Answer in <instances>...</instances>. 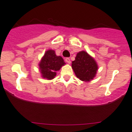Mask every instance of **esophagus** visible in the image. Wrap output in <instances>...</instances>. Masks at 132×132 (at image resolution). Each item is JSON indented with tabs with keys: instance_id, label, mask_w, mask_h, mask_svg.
Returning a JSON list of instances; mask_svg holds the SVG:
<instances>
[{
	"instance_id": "esophagus-1",
	"label": "esophagus",
	"mask_w": 132,
	"mask_h": 132,
	"mask_svg": "<svg viewBox=\"0 0 132 132\" xmlns=\"http://www.w3.org/2000/svg\"><path fill=\"white\" fill-rule=\"evenodd\" d=\"M65 60V62L67 63H69V64H70V58H66Z\"/></svg>"
}]
</instances>
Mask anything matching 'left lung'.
<instances>
[{"label": "left lung", "mask_w": 132, "mask_h": 132, "mask_svg": "<svg viewBox=\"0 0 132 132\" xmlns=\"http://www.w3.org/2000/svg\"><path fill=\"white\" fill-rule=\"evenodd\" d=\"M72 68L80 80L90 81L96 76L98 66L91 56L82 51L77 53L75 60L72 62Z\"/></svg>", "instance_id": "8db88e82"}]
</instances>
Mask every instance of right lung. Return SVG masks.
Returning <instances> with one entry per match:
<instances>
[{
  "instance_id": "obj_1",
  "label": "right lung",
  "mask_w": 132,
  "mask_h": 132,
  "mask_svg": "<svg viewBox=\"0 0 132 132\" xmlns=\"http://www.w3.org/2000/svg\"><path fill=\"white\" fill-rule=\"evenodd\" d=\"M65 64L60 56H56L52 49L47 51L39 63V69L42 78L52 79L56 75V72Z\"/></svg>"
}]
</instances>
